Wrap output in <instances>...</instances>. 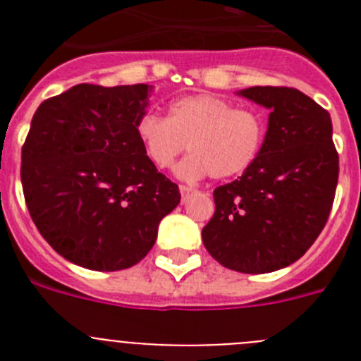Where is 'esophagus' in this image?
<instances>
[{"mask_svg": "<svg viewBox=\"0 0 361 361\" xmlns=\"http://www.w3.org/2000/svg\"><path fill=\"white\" fill-rule=\"evenodd\" d=\"M178 190H180V193H183V197H188L191 193V191H195L193 190V188H190V186H184V184H180V186H178Z\"/></svg>", "mask_w": 361, "mask_h": 361, "instance_id": "obj_1", "label": "esophagus"}]
</instances>
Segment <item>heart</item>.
Listing matches in <instances>:
<instances>
[{
  "instance_id": "1",
  "label": "heart",
  "mask_w": 361,
  "mask_h": 361,
  "mask_svg": "<svg viewBox=\"0 0 361 361\" xmlns=\"http://www.w3.org/2000/svg\"><path fill=\"white\" fill-rule=\"evenodd\" d=\"M135 130L157 168H168L188 142L191 155L175 168V173L186 180H199L206 175L229 178L247 170L262 148L266 124L257 111L200 94L173 101L168 119L146 111Z\"/></svg>"
}]
</instances>
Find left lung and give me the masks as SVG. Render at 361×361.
Wrapping results in <instances>:
<instances>
[{
	"mask_svg": "<svg viewBox=\"0 0 361 361\" xmlns=\"http://www.w3.org/2000/svg\"><path fill=\"white\" fill-rule=\"evenodd\" d=\"M238 95L269 110L267 132L242 177L213 191L202 242L224 267L257 275L291 266L318 238L333 208L338 153L329 111L296 88Z\"/></svg>",
	"mask_w": 361,
	"mask_h": 361,
	"instance_id": "1",
	"label": "left lung"
}]
</instances>
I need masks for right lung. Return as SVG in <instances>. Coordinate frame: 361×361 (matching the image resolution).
Here are the masks:
<instances>
[{"label":"right lung","instance_id":"1","mask_svg":"<svg viewBox=\"0 0 361 361\" xmlns=\"http://www.w3.org/2000/svg\"><path fill=\"white\" fill-rule=\"evenodd\" d=\"M149 92L85 82L43 101L32 117L21 149L25 202L68 262L94 271L135 266L180 202L178 186L159 173L137 137Z\"/></svg>","mask_w":361,"mask_h":361}]
</instances>
